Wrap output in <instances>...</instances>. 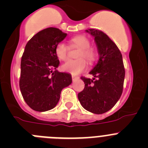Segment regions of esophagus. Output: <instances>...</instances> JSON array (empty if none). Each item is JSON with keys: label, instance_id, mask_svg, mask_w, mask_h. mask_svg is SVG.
I'll return each instance as SVG.
<instances>
[{"label": "esophagus", "instance_id": "1", "mask_svg": "<svg viewBox=\"0 0 148 148\" xmlns=\"http://www.w3.org/2000/svg\"><path fill=\"white\" fill-rule=\"evenodd\" d=\"M72 80L74 81L76 80V79H79V77H77V76H75V75H72Z\"/></svg>", "mask_w": 148, "mask_h": 148}]
</instances>
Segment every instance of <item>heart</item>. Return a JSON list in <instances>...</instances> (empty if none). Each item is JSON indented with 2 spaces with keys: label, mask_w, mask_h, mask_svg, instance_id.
Returning <instances> with one entry per match:
<instances>
[{
  "label": "heart",
  "mask_w": 148,
  "mask_h": 148,
  "mask_svg": "<svg viewBox=\"0 0 148 148\" xmlns=\"http://www.w3.org/2000/svg\"><path fill=\"white\" fill-rule=\"evenodd\" d=\"M72 46H77L81 48L79 52L77 58H85L88 63H91L96 58V52L91 47H90V41L85 36H77L71 40ZM69 47L64 42L58 43L55 47V54L60 60H65L68 58ZM87 68V63L85 59L79 58L77 60H69L62 66V69L73 75L80 74L85 71Z\"/></svg>",
  "instance_id": "b5f03b06"
}]
</instances>
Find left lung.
Masks as SVG:
<instances>
[{"instance_id": "left-lung-1", "label": "left lung", "mask_w": 148, "mask_h": 148, "mask_svg": "<svg viewBox=\"0 0 148 148\" xmlns=\"http://www.w3.org/2000/svg\"><path fill=\"white\" fill-rule=\"evenodd\" d=\"M85 32L94 38L99 59L89 72L94 78L81 77L85 88L78 99L86 110L103 114L115 105L122 94L125 78L123 57L118 47L102 31L88 29Z\"/></svg>"}]
</instances>
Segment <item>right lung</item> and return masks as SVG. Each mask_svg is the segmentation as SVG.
<instances>
[{
	"mask_svg": "<svg viewBox=\"0 0 148 148\" xmlns=\"http://www.w3.org/2000/svg\"><path fill=\"white\" fill-rule=\"evenodd\" d=\"M66 36L58 28L48 27L34 36L25 47L20 88L25 101L35 111L53 109L60 100L62 90L72 82L71 74L56 70L60 61L55 47Z\"/></svg>",
	"mask_w": 148,
	"mask_h": 148,
	"instance_id": "right-lung-1",
	"label": "right lung"
}]
</instances>
